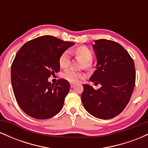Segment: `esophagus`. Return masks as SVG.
Returning a JSON list of instances; mask_svg holds the SVG:
<instances>
[{
	"instance_id": "34e87169",
	"label": "esophagus",
	"mask_w": 148,
	"mask_h": 148,
	"mask_svg": "<svg viewBox=\"0 0 148 148\" xmlns=\"http://www.w3.org/2000/svg\"><path fill=\"white\" fill-rule=\"evenodd\" d=\"M76 86V84H74V83H71L70 84V86H71V88H74V86Z\"/></svg>"
}]
</instances>
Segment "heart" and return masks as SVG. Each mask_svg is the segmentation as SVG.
Masks as SVG:
<instances>
[{
  "instance_id": "obj_1",
  "label": "heart",
  "mask_w": 148,
  "mask_h": 148,
  "mask_svg": "<svg viewBox=\"0 0 148 148\" xmlns=\"http://www.w3.org/2000/svg\"><path fill=\"white\" fill-rule=\"evenodd\" d=\"M73 53L78 58L84 61L82 64L83 68L90 69L92 67V52L86 46H79L73 50ZM59 65L61 68H67L70 63V56L69 53L64 51L59 57ZM62 78L72 83H78L81 80L86 78V74L82 72H76L73 69H67L62 73Z\"/></svg>"
}]
</instances>
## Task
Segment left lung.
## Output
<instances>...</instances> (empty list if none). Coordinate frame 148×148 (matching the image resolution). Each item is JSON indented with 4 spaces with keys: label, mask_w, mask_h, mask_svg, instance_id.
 Segmentation results:
<instances>
[{
    "label": "left lung",
    "mask_w": 148,
    "mask_h": 148,
    "mask_svg": "<svg viewBox=\"0 0 148 148\" xmlns=\"http://www.w3.org/2000/svg\"><path fill=\"white\" fill-rule=\"evenodd\" d=\"M92 48L97 69L90 78L101 87L84 84L81 100L85 109L95 118L108 120L120 114L130 101L136 81L134 60L120 44L98 40Z\"/></svg>",
    "instance_id": "left-lung-1"
}]
</instances>
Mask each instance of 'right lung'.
<instances>
[{
	"mask_svg": "<svg viewBox=\"0 0 148 148\" xmlns=\"http://www.w3.org/2000/svg\"><path fill=\"white\" fill-rule=\"evenodd\" d=\"M73 42L45 35L24 44L11 66L13 92L22 111L32 118L45 120L61 111L70 88L65 79L51 84L48 78L60 70L59 57Z\"/></svg>",
	"mask_w": 148,
	"mask_h": 148,
	"instance_id": "1",
	"label": "right lung"
}]
</instances>
